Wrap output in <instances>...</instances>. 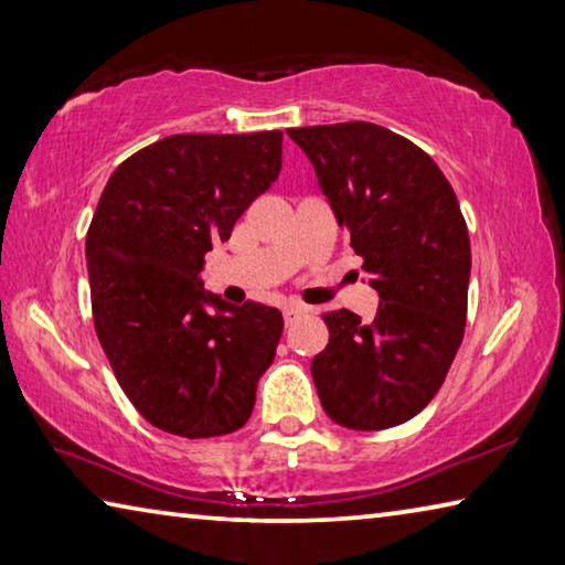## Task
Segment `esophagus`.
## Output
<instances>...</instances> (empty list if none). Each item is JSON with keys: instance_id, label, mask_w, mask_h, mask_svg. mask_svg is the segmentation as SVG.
Listing matches in <instances>:
<instances>
[{"instance_id": "esophagus-1", "label": "esophagus", "mask_w": 565, "mask_h": 565, "mask_svg": "<svg viewBox=\"0 0 565 565\" xmlns=\"http://www.w3.org/2000/svg\"><path fill=\"white\" fill-rule=\"evenodd\" d=\"M306 311H309V309H306V306H301V303H286L284 306V321H286V327H291V323L296 321V319H299V317H303V313Z\"/></svg>"}]
</instances>
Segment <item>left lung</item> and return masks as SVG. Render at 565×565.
<instances>
[{
  "mask_svg": "<svg viewBox=\"0 0 565 565\" xmlns=\"http://www.w3.org/2000/svg\"><path fill=\"white\" fill-rule=\"evenodd\" d=\"M379 291L374 321L329 311L311 361L321 406L353 431L414 418L463 339L471 242L451 184L414 141L371 121L289 129Z\"/></svg>",
  "mask_w": 565,
  "mask_h": 565,
  "instance_id": "8db88e82",
  "label": "left lung"
}]
</instances>
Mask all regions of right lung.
I'll list each match as a JSON object with an SVG mask.
<instances>
[{"label":"right lung","mask_w":565,"mask_h":565,"mask_svg":"<svg viewBox=\"0 0 565 565\" xmlns=\"http://www.w3.org/2000/svg\"><path fill=\"white\" fill-rule=\"evenodd\" d=\"M281 139L174 134L121 161L102 191L87 232L94 329L124 394L161 431L214 438L252 416L281 311L226 303L199 274L279 177Z\"/></svg>","instance_id":"right-lung-1"}]
</instances>
